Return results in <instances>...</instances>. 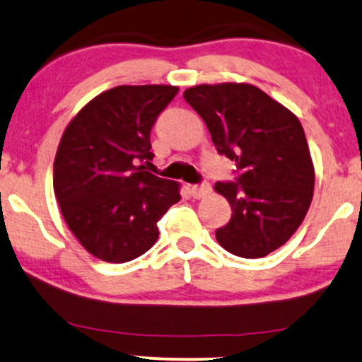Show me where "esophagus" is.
<instances>
[{
  "mask_svg": "<svg viewBox=\"0 0 362 362\" xmlns=\"http://www.w3.org/2000/svg\"><path fill=\"white\" fill-rule=\"evenodd\" d=\"M211 193V186H209V182H203V185H196L191 188V194H193V198L196 199H202L204 196H208Z\"/></svg>",
  "mask_w": 362,
  "mask_h": 362,
  "instance_id": "esophagus-1",
  "label": "esophagus"
}]
</instances>
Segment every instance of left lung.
Listing matches in <instances>:
<instances>
[{
	"label": "left lung",
	"mask_w": 362,
	"mask_h": 362,
	"mask_svg": "<svg viewBox=\"0 0 362 362\" xmlns=\"http://www.w3.org/2000/svg\"><path fill=\"white\" fill-rule=\"evenodd\" d=\"M218 153L235 160L236 182H216L231 206L216 230L226 252L262 258L296 233L314 196L315 171L297 115L252 83L196 86L182 93Z\"/></svg>",
	"instance_id": "left-lung-1"
}]
</instances>
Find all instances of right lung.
<instances>
[{
    "mask_svg": "<svg viewBox=\"0 0 362 362\" xmlns=\"http://www.w3.org/2000/svg\"><path fill=\"white\" fill-rule=\"evenodd\" d=\"M180 88L119 86L99 93L70 120L53 163L64 220L90 255L109 263L141 257L158 221L181 199L180 182L144 171L151 129Z\"/></svg>",
    "mask_w": 362,
    "mask_h": 362,
    "instance_id": "obj_1",
    "label": "right lung"
}]
</instances>
